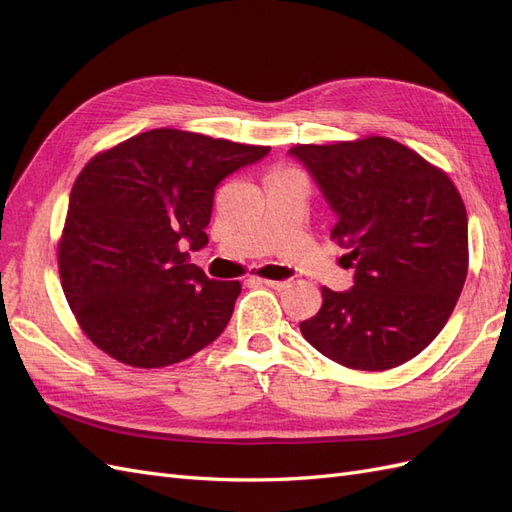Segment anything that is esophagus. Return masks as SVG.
Masks as SVG:
<instances>
[{"label": "esophagus", "mask_w": 512, "mask_h": 512, "mask_svg": "<svg viewBox=\"0 0 512 512\" xmlns=\"http://www.w3.org/2000/svg\"><path fill=\"white\" fill-rule=\"evenodd\" d=\"M256 282H258V284H265V286H269V288H275V290H282V288L288 286L286 280H267V277H256Z\"/></svg>", "instance_id": "1"}]
</instances>
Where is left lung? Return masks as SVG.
<instances>
[{"instance_id": "obj_1", "label": "left lung", "mask_w": 512, "mask_h": 512, "mask_svg": "<svg viewBox=\"0 0 512 512\" xmlns=\"http://www.w3.org/2000/svg\"><path fill=\"white\" fill-rule=\"evenodd\" d=\"M335 213L331 237L354 269L322 288L301 333L331 361L384 371L423 352L453 314L468 275V215L444 170L393 138L294 145Z\"/></svg>"}]
</instances>
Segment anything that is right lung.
Listing matches in <instances>:
<instances>
[{
	"label": "right lung",
	"mask_w": 512,
	"mask_h": 512,
	"mask_svg": "<svg viewBox=\"0 0 512 512\" xmlns=\"http://www.w3.org/2000/svg\"><path fill=\"white\" fill-rule=\"evenodd\" d=\"M269 151L158 128L87 162L57 260L91 342L119 363L153 369L188 359L226 329L241 284L209 280L185 247L209 243L218 183Z\"/></svg>",
	"instance_id": "add662e5"
}]
</instances>
